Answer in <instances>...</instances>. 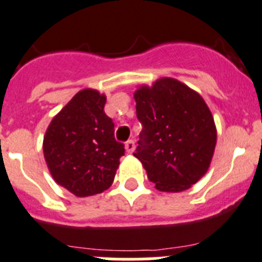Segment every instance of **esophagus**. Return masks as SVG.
I'll return each mask as SVG.
<instances>
[{
  "mask_svg": "<svg viewBox=\"0 0 262 262\" xmlns=\"http://www.w3.org/2000/svg\"><path fill=\"white\" fill-rule=\"evenodd\" d=\"M134 147H136V145H134L133 140L126 141V144H125V149H126V151H128V153H133Z\"/></svg>",
  "mask_w": 262,
  "mask_h": 262,
  "instance_id": "obj_1",
  "label": "esophagus"
}]
</instances>
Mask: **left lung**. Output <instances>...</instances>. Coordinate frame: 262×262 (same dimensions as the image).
Wrapping results in <instances>:
<instances>
[{"mask_svg":"<svg viewBox=\"0 0 262 262\" xmlns=\"http://www.w3.org/2000/svg\"><path fill=\"white\" fill-rule=\"evenodd\" d=\"M142 125L133 156L150 182L165 192H179L199 181L210 167L216 128L199 93L181 81L163 77L134 93Z\"/></svg>","mask_w":262,"mask_h":262,"instance_id":"8db88e82","label":"left lung"}]
</instances>
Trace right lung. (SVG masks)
I'll return each mask as SVG.
<instances>
[{
  "instance_id": "obj_1",
  "label": "right lung",
  "mask_w": 262,
  "mask_h": 262,
  "mask_svg": "<svg viewBox=\"0 0 262 262\" xmlns=\"http://www.w3.org/2000/svg\"><path fill=\"white\" fill-rule=\"evenodd\" d=\"M106 97L95 90L77 92L52 118L43 138V153L52 178L76 196L109 188L124 144L116 141L115 124L104 112Z\"/></svg>"
}]
</instances>
